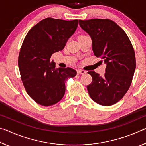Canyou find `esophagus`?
<instances>
[{
	"label": "esophagus",
	"mask_w": 146,
	"mask_h": 146,
	"mask_svg": "<svg viewBox=\"0 0 146 146\" xmlns=\"http://www.w3.org/2000/svg\"><path fill=\"white\" fill-rule=\"evenodd\" d=\"M86 73V71L82 70H77V74L78 75H81V74H84Z\"/></svg>",
	"instance_id": "1"
}]
</instances>
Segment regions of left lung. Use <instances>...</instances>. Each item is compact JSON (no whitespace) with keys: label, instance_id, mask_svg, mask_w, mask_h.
Masks as SVG:
<instances>
[{"label":"left lung","instance_id":"obj_1","mask_svg":"<svg viewBox=\"0 0 146 146\" xmlns=\"http://www.w3.org/2000/svg\"><path fill=\"white\" fill-rule=\"evenodd\" d=\"M81 28L90 35L93 53L106 64L103 76L88 71L92 82L87 86L90 97L102 106L115 104L131 86L136 68L134 49L127 34L110 19L79 20Z\"/></svg>","mask_w":146,"mask_h":146}]
</instances>
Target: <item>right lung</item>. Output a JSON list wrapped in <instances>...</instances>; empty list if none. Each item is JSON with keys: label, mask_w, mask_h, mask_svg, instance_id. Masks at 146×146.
<instances>
[{"label": "right lung", "mask_w": 146, "mask_h": 146, "mask_svg": "<svg viewBox=\"0 0 146 146\" xmlns=\"http://www.w3.org/2000/svg\"><path fill=\"white\" fill-rule=\"evenodd\" d=\"M78 24V20L46 18L34 26L24 38L19 68L26 92L38 104L49 106L59 102L65 93L66 80L76 75L72 68H55L50 58L64 49Z\"/></svg>", "instance_id": "add662e5"}]
</instances>
